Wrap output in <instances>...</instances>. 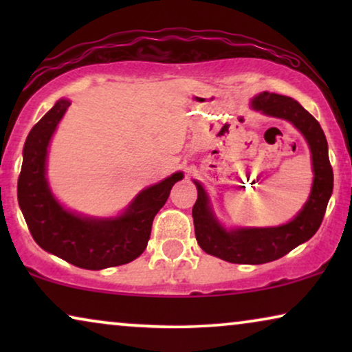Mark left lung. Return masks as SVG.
I'll list each match as a JSON object with an SVG mask.
<instances>
[{
	"mask_svg": "<svg viewBox=\"0 0 352 352\" xmlns=\"http://www.w3.org/2000/svg\"><path fill=\"white\" fill-rule=\"evenodd\" d=\"M252 109L267 117L292 123L306 139L311 152L312 187L309 199L295 218L271 228H224L216 218L205 187L194 179L197 201L192 208L195 239L205 253L234 264H264L285 256L305 243L320 228L327 204L333 192V170L329 160V144L320 124L300 102L287 96L259 93Z\"/></svg>",
	"mask_w": 352,
	"mask_h": 352,
	"instance_id": "left-lung-1",
	"label": "left lung"
}]
</instances>
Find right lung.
Returning <instances> with one entry per match:
<instances>
[{"label":"right lung","mask_w":352,"mask_h":352,"mask_svg":"<svg viewBox=\"0 0 352 352\" xmlns=\"http://www.w3.org/2000/svg\"><path fill=\"white\" fill-rule=\"evenodd\" d=\"M69 105V99L57 100L28 133L17 182L19 206L33 240L67 263L91 271L131 263L146 250L153 218L184 175L173 173L142 189L117 216L98 218L67 210L52 194L46 165L52 134Z\"/></svg>","instance_id":"add662e5"}]
</instances>
